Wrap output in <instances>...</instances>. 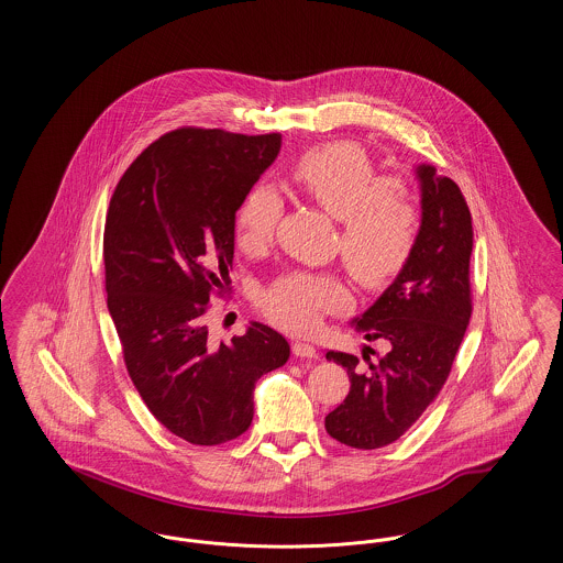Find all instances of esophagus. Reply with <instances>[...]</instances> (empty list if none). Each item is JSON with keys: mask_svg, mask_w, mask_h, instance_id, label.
Here are the masks:
<instances>
[{"mask_svg": "<svg viewBox=\"0 0 563 563\" xmlns=\"http://www.w3.org/2000/svg\"><path fill=\"white\" fill-rule=\"evenodd\" d=\"M294 354L297 358H317V349L306 342H294Z\"/></svg>", "mask_w": 563, "mask_h": 563, "instance_id": "34e87169", "label": "esophagus"}]
</instances>
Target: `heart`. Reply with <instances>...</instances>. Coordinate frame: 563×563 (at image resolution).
Returning a JSON list of instances; mask_svg holds the SVG:
<instances>
[{
    "label": "heart",
    "instance_id": "b5f03b06",
    "mask_svg": "<svg viewBox=\"0 0 563 563\" xmlns=\"http://www.w3.org/2000/svg\"><path fill=\"white\" fill-rule=\"evenodd\" d=\"M291 181L303 198L340 221L335 251L358 285L379 287L405 268L420 230L416 196L401 177H377L374 161L361 145L333 141L310 147L295 162ZM280 213L283 202L274 189H251L236 211L242 249H266ZM346 299L344 285L333 274L297 269L269 285L262 310L278 327L303 333Z\"/></svg>",
    "mask_w": 563,
    "mask_h": 563
}]
</instances>
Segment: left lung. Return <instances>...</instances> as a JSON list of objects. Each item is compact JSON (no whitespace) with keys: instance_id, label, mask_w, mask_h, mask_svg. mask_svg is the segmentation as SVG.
<instances>
[{"instance_id":"left-lung-1","label":"left lung","mask_w":563,"mask_h":563,"mask_svg":"<svg viewBox=\"0 0 563 563\" xmlns=\"http://www.w3.org/2000/svg\"><path fill=\"white\" fill-rule=\"evenodd\" d=\"M422 189V223L409 262L374 306L352 322L384 354L367 367L346 352L327 358L346 367L350 393L324 418L327 432L356 450L395 443L416 424L441 393L471 321L473 221L468 205L450 177L434 166L416 168Z\"/></svg>"}]
</instances>
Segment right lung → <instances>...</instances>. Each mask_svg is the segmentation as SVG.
<instances>
[{
  "instance_id": "1",
  "label": "right lung",
  "mask_w": 563,
  "mask_h": 563,
  "mask_svg": "<svg viewBox=\"0 0 563 563\" xmlns=\"http://www.w3.org/2000/svg\"><path fill=\"white\" fill-rule=\"evenodd\" d=\"M278 152V133L177 129L141 152L109 202L106 291L126 369L154 418L191 445L241 437L257 379L289 358L268 324L219 344L207 327L234 262L236 211Z\"/></svg>"
}]
</instances>
